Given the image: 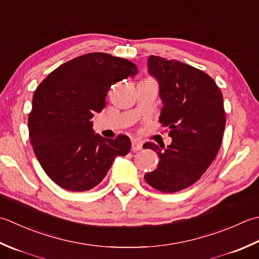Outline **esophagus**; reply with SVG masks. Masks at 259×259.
<instances>
[{"label": "esophagus", "instance_id": "obj_1", "mask_svg": "<svg viewBox=\"0 0 259 259\" xmlns=\"http://www.w3.org/2000/svg\"><path fill=\"white\" fill-rule=\"evenodd\" d=\"M141 149H143V145H141L139 141L134 140L133 141V145H131V150H133V151H139Z\"/></svg>", "mask_w": 259, "mask_h": 259}]
</instances>
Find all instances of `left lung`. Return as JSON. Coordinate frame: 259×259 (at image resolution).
I'll return each mask as SVG.
<instances>
[{
    "mask_svg": "<svg viewBox=\"0 0 259 259\" xmlns=\"http://www.w3.org/2000/svg\"><path fill=\"white\" fill-rule=\"evenodd\" d=\"M147 63L159 84V122L169 129L171 144L144 145L159 156L145 180L156 190L175 193L199 181L214 160L226 125L224 98L214 80L193 66L158 56Z\"/></svg>",
    "mask_w": 259,
    "mask_h": 259,
    "instance_id": "1",
    "label": "left lung"
}]
</instances>
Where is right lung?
<instances>
[{
  "label": "right lung",
  "instance_id": "right-lung-1",
  "mask_svg": "<svg viewBox=\"0 0 259 259\" xmlns=\"http://www.w3.org/2000/svg\"><path fill=\"white\" fill-rule=\"evenodd\" d=\"M137 73V66L124 58L91 53L60 65L39 84L29 136L35 157L56 184L89 191L102 182L115 157L129 153V137L103 138L94 134L91 119L104 109L111 85Z\"/></svg>",
  "mask_w": 259,
  "mask_h": 259
}]
</instances>
